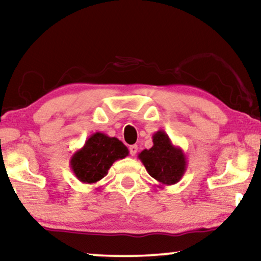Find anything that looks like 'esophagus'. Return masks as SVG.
I'll return each instance as SVG.
<instances>
[{
    "mask_svg": "<svg viewBox=\"0 0 261 261\" xmlns=\"http://www.w3.org/2000/svg\"><path fill=\"white\" fill-rule=\"evenodd\" d=\"M129 153H130V155H135L138 153V146L137 145H132V146H129Z\"/></svg>",
    "mask_w": 261,
    "mask_h": 261,
    "instance_id": "34e87169",
    "label": "esophagus"
}]
</instances>
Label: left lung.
Instances as JSON below:
<instances>
[{
  "label": "left lung",
  "mask_w": 261,
  "mask_h": 261,
  "mask_svg": "<svg viewBox=\"0 0 261 261\" xmlns=\"http://www.w3.org/2000/svg\"><path fill=\"white\" fill-rule=\"evenodd\" d=\"M153 146L139 153L148 174L159 183V188L178 183L187 171L188 160L179 146L172 144L164 130L153 134Z\"/></svg>",
  "instance_id": "obj_1"
}]
</instances>
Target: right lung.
I'll return each mask as SVG.
<instances>
[{
    "mask_svg": "<svg viewBox=\"0 0 261 261\" xmlns=\"http://www.w3.org/2000/svg\"><path fill=\"white\" fill-rule=\"evenodd\" d=\"M128 153V148L119 139L96 132L88 138L83 147L73 153L70 166L82 183L96 184L107 176L116 160L126 158Z\"/></svg>",
    "mask_w": 261,
    "mask_h": 261,
    "instance_id": "obj_1",
    "label": "right lung"
}]
</instances>
